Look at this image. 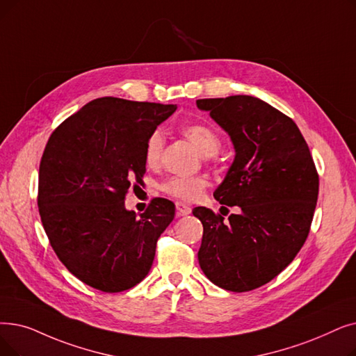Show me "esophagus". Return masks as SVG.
<instances>
[{
  "mask_svg": "<svg viewBox=\"0 0 356 356\" xmlns=\"http://www.w3.org/2000/svg\"><path fill=\"white\" fill-rule=\"evenodd\" d=\"M176 212H177L179 216L189 215L192 212V208L188 207L186 204H183V202H176Z\"/></svg>",
  "mask_w": 356,
  "mask_h": 356,
  "instance_id": "1",
  "label": "esophagus"
}]
</instances>
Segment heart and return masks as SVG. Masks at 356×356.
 Segmentation results:
<instances>
[{
    "label": "heart",
    "instance_id": "obj_1",
    "mask_svg": "<svg viewBox=\"0 0 356 356\" xmlns=\"http://www.w3.org/2000/svg\"><path fill=\"white\" fill-rule=\"evenodd\" d=\"M180 132L188 140L197 147V149L207 157L215 156L221 148V138L212 127L207 123L191 122L184 123L180 128ZM164 149V135L161 131H154L145 145V163L148 167L159 165L161 160V154ZM209 186V180L207 176H192V177H170L161 183L160 189L177 200L183 202H195L204 196L205 191Z\"/></svg>",
    "mask_w": 356,
    "mask_h": 356
}]
</instances>
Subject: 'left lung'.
<instances>
[{"mask_svg":"<svg viewBox=\"0 0 356 356\" xmlns=\"http://www.w3.org/2000/svg\"><path fill=\"white\" fill-rule=\"evenodd\" d=\"M228 132L236 159L213 196L240 207L225 220L197 207L204 225L197 252L208 280L233 292L270 282L305 243L318 196V175L291 118L252 96L196 100ZM225 215V213H224Z\"/></svg>","mask_w":356,"mask_h":356,"instance_id":"obj_1","label":"left lung"}]
</instances>
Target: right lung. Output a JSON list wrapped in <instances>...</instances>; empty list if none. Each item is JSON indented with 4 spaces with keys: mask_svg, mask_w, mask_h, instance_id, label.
Wrapping results in <instances>:
<instances>
[{
    "mask_svg": "<svg viewBox=\"0 0 356 356\" xmlns=\"http://www.w3.org/2000/svg\"><path fill=\"white\" fill-rule=\"evenodd\" d=\"M176 109L100 97L49 136L39 165V213L58 259L81 282L120 292L148 275L175 204L154 197L136 216L125 196L145 175L149 135Z\"/></svg>",
    "mask_w": 356,
    "mask_h": 356,
    "instance_id": "add662e5",
    "label": "right lung"
}]
</instances>
